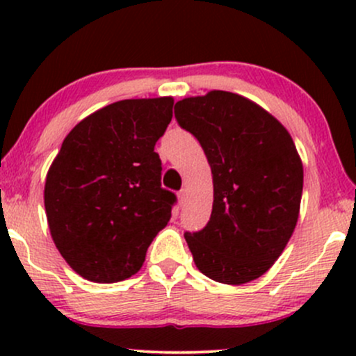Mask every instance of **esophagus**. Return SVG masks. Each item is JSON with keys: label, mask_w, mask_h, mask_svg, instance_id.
Returning a JSON list of instances; mask_svg holds the SVG:
<instances>
[{"label": "esophagus", "mask_w": 356, "mask_h": 356, "mask_svg": "<svg viewBox=\"0 0 356 356\" xmlns=\"http://www.w3.org/2000/svg\"><path fill=\"white\" fill-rule=\"evenodd\" d=\"M186 195H187L186 189H182V191H179V192H177V199H179V204H182L184 201H186Z\"/></svg>", "instance_id": "obj_1"}]
</instances>
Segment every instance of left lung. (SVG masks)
<instances>
[{"label":"left lung","instance_id":"8db88e82","mask_svg":"<svg viewBox=\"0 0 356 356\" xmlns=\"http://www.w3.org/2000/svg\"><path fill=\"white\" fill-rule=\"evenodd\" d=\"M174 112L201 144L214 186L207 226L184 234L195 266L224 284L257 280L284 251L300 216L303 164L295 142L238 93L211 90L179 100Z\"/></svg>","mask_w":356,"mask_h":356}]
</instances>
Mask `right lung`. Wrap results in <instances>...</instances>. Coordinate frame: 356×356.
<instances>
[{
	"instance_id": "right-lung-1",
	"label": "right lung",
	"mask_w": 356,
	"mask_h": 356,
	"mask_svg": "<svg viewBox=\"0 0 356 356\" xmlns=\"http://www.w3.org/2000/svg\"><path fill=\"white\" fill-rule=\"evenodd\" d=\"M172 97L130 99L85 117L65 137L44 181L53 243L76 275L117 283L136 275L167 226L175 195L154 152Z\"/></svg>"
}]
</instances>
